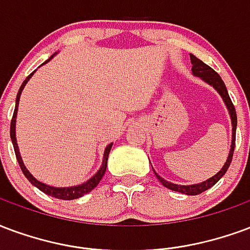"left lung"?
<instances>
[{"label":"left lung","mask_w":250,"mask_h":250,"mask_svg":"<svg viewBox=\"0 0 250 250\" xmlns=\"http://www.w3.org/2000/svg\"><path fill=\"white\" fill-rule=\"evenodd\" d=\"M190 61H192V72L194 76H197V77H201L205 83H210L216 90H217L220 94H221L222 100H224V103L227 104L228 110H229V114H230V118H232V126H233V132H232V146H230V153H229V157H228L227 163L225 165L222 167V169L220 172L216 174V176H213L207 181H204L201 184H194V185H177V184H172V183H167L165 181L163 177H160L157 173H156V176L160 180V183L163 184L164 187L167 188V189H170V190H174V192H180L184 193V194H188V196H196V194H200V193L205 192L208 190L209 188H212L214 184L217 183L218 180L227 173L228 167L232 163V158H233V152H234V145H236V126H237V116H236V109H234V105H233L232 100L229 97V94H228L227 86H225V83L221 80V77L218 76L217 72H214L212 67L208 66L207 63H204L201 60H198L196 56H193L190 54Z\"/></svg>","instance_id":"8db88e82"}]
</instances>
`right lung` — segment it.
Returning <instances> with one entry per match:
<instances>
[{"mask_svg":"<svg viewBox=\"0 0 250 250\" xmlns=\"http://www.w3.org/2000/svg\"><path fill=\"white\" fill-rule=\"evenodd\" d=\"M53 57V56H52ZM50 57V58H52ZM49 58V60H50ZM48 60V61H49ZM48 61H45L43 63H46ZM34 73V72H33ZM33 73H30L26 80L23 81L21 87H20V90L17 93V100H16V107H14V113H13V117H12V123H10V138H12V143H13V147H14V153H16V157H17V161L20 164V167H21V170L25 174V177L28 178L30 184H33L34 187L38 188L41 192L46 193L48 196H52L54 198H60V200H76V198L83 197V194H86L90 190H93L94 188L97 187L98 183L101 181V178L104 177V174H105V170H106V165H107V157H109V153H110V149H112L113 144H109L105 149V153H104V161H103V167H100V170H98L94 176H93L89 181H86L85 184H81V185H78V187H72V188H54V187H49V185H45V184L40 183L37 181L36 178L33 177L32 174L29 173V170L25 167L22 163V158L20 156V152H18V146H17V141H16V116H17V107H18V103H20V96H21V92H22L23 86L26 85V83L29 81V78L32 77Z\"/></svg>","mask_w":250,"mask_h":250,"instance_id":"1","label":"right lung"}]
</instances>
